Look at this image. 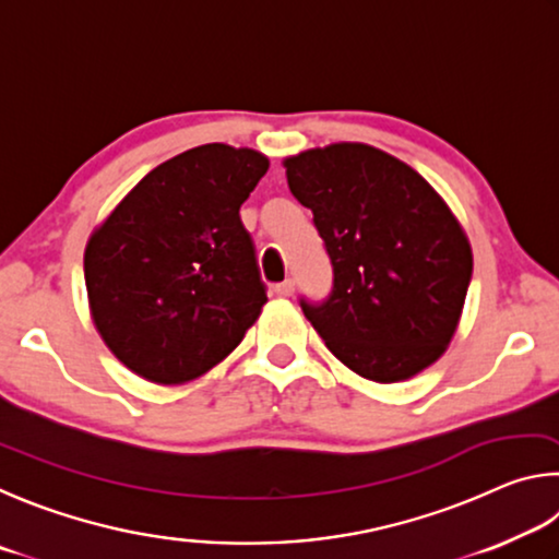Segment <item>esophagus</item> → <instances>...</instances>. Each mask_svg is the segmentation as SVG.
Listing matches in <instances>:
<instances>
[{"instance_id":"obj_1","label":"esophagus","mask_w":559,"mask_h":559,"mask_svg":"<svg viewBox=\"0 0 559 559\" xmlns=\"http://www.w3.org/2000/svg\"><path fill=\"white\" fill-rule=\"evenodd\" d=\"M274 295H277V297H292V295H295V282L285 280V282H280V285H274Z\"/></svg>"}]
</instances>
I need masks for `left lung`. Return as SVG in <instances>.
<instances>
[{
	"label": "left lung",
	"instance_id": "obj_1",
	"mask_svg": "<svg viewBox=\"0 0 559 559\" xmlns=\"http://www.w3.org/2000/svg\"><path fill=\"white\" fill-rule=\"evenodd\" d=\"M285 169L334 267L324 301L299 299L326 348L376 383L432 366L454 336L474 270L442 195L413 166L358 142L289 156Z\"/></svg>",
	"mask_w": 559,
	"mask_h": 559
}]
</instances>
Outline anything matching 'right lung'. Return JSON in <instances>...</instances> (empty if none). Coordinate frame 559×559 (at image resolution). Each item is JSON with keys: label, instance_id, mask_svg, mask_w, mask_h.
Wrapping results in <instances>:
<instances>
[{"label": "right lung", "instance_id": "obj_1", "mask_svg": "<svg viewBox=\"0 0 559 559\" xmlns=\"http://www.w3.org/2000/svg\"><path fill=\"white\" fill-rule=\"evenodd\" d=\"M267 156L203 144L152 169L85 245L97 334L117 360L159 385L211 370L267 301L240 205Z\"/></svg>", "mask_w": 559, "mask_h": 559}]
</instances>
